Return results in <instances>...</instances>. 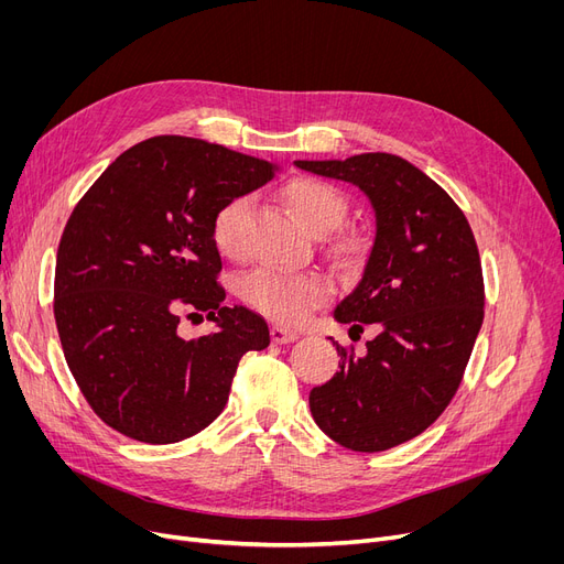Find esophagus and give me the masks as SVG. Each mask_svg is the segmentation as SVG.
Listing matches in <instances>:
<instances>
[{"label":"esophagus","instance_id":"esophagus-1","mask_svg":"<svg viewBox=\"0 0 564 564\" xmlns=\"http://www.w3.org/2000/svg\"><path fill=\"white\" fill-rule=\"evenodd\" d=\"M270 336H272V340H274V343H279V345H285V343L297 340V332H290V329L281 327V324H274V327L270 329Z\"/></svg>","mask_w":564,"mask_h":564}]
</instances>
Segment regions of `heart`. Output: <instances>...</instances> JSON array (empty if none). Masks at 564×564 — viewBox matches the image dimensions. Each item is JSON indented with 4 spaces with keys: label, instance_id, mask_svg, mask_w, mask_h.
I'll return each mask as SVG.
<instances>
[{
    "label": "heart",
    "instance_id": "obj_1",
    "mask_svg": "<svg viewBox=\"0 0 564 564\" xmlns=\"http://www.w3.org/2000/svg\"><path fill=\"white\" fill-rule=\"evenodd\" d=\"M283 198L290 213L311 232L332 228L345 210L340 194L317 181V177H292L283 187ZM249 215V198L235 196L226 200L213 217V242L224 256H237L245 242V221ZM240 292L249 306L283 324L304 322L313 308L332 297V281L313 270L290 272L281 267L262 264L251 270Z\"/></svg>",
    "mask_w": 564,
    "mask_h": 564
}]
</instances>
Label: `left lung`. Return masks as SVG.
Here are the masks:
<instances>
[{
    "mask_svg": "<svg viewBox=\"0 0 564 564\" xmlns=\"http://www.w3.org/2000/svg\"><path fill=\"white\" fill-rule=\"evenodd\" d=\"M304 171L359 187L375 237L334 319L349 334L375 324L366 354L338 343V372L308 395L317 427L357 453L389 451L427 430L453 400L485 317L476 237L430 175L389 153L294 160Z\"/></svg>",
    "mask_w": 564,
    "mask_h": 564,
    "instance_id": "obj_1",
    "label": "left lung"
}]
</instances>
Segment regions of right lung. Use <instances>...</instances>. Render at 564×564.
I'll list each match as a JSON object with an SVG mask.
<instances>
[{
	"label": "right lung",
	"instance_id": "1",
	"mask_svg": "<svg viewBox=\"0 0 564 564\" xmlns=\"http://www.w3.org/2000/svg\"><path fill=\"white\" fill-rule=\"evenodd\" d=\"M276 171L164 134L118 155L75 205L56 251L54 319L79 391L116 432L155 446L194 436L224 411L245 354L270 345L258 313L224 306L213 217ZM183 303L218 332L185 341Z\"/></svg>",
	"mask_w": 564,
	"mask_h": 564
}]
</instances>
